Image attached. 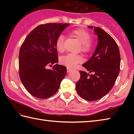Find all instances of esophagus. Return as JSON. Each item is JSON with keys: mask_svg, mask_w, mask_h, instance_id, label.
<instances>
[{"mask_svg": "<svg viewBox=\"0 0 134 134\" xmlns=\"http://www.w3.org/2000/svg\"><path fill=\"white\" fill-rule=\"evenodd\" d=\"M67 72H70V71H72V69H70L69 67H67Z\"/></svg>", "mask_w": 134, "mask_h": 134, "instance_id": "obj_1", "label": "esophagus"}]
</instances>
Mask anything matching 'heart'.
<instances>
[{
    "mask_svg": "<svg viewBox=\"0 0 134 134\" xmlns=\"http://www.w3.org/2000/svg\"><path fill=\"white\" fill-rule=\"evenodd\" d=\"M71 35L77 38L81 42V50L83 53H89L92 51L94 47V41L90 38V33L83 28H78L72 31ZM64 37L63 35H60L56 41L55 47L56 50L59 52L64 51ZM83 60V58L80 55L73 54H67L62 56L60 60L61 64L67 67L73 68Z\"/></svg>",
    "mask_w": 134,
    "mask_h": 134,
    "instance_id": "1",
    "label": "heart"
}]
</instances>
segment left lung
<instances>
[{
    "mask_svg": "<svg viewBox=\"0 0 134 134\" xmlns=\"http://www.w3.org/2000/svg\"><path fill=\"white\" fill-rule=\"evenodd\" d=\"M97 36L98 43L91 58L82 64L90 73L79 71L81 77L76 83V92L89 101L107 95L114 86L120 72V55L115 40L99 27L89 26Z\"/></svg>",
    "mask_w": 134,
    "mask_h": 134,
    "instance_id": "1",
    "label": "left lung"
}]
</instances>
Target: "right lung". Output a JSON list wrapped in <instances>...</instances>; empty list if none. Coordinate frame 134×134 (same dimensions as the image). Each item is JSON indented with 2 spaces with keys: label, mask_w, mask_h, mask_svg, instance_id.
I'll use <instances>...</instances> for the list:
<instances>
[{
  "label": "right lung",
  "mask_w": 134,
  "mask_h": 134,
  "mask_svg": "<svg viewBox=\"0 0 134 134\" xmlns=\"http://www.w3.org/2000/svg\"><path fill=\"white\" fill-rule=\"evenodd\" d=\"M69 24L40 25L24 40L19 53V73L22 84L30 94L45 99L58 92L67 69L58 62L56 41ZM56 64L52 69L47 65Z\"/></svg>",
  "instance_id": "right-lung-1"
}]
</instances>
